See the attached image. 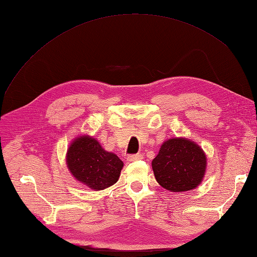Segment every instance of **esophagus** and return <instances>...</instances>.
I'll return each instance as SVG.
<instances>
[{
	"label": "esophagus",
	"mask_w": 257,
	"mask_h": 257,
	"mask_svg": "<svg viewBox=\"0 0 257 257\" xmlns=\"http://www.w3.org/2000/svg\"><path fill=\"white\" fill-rule=\"evenodd\" d=\"M143 159V155H140V154H136V155H129L128 157H127V160L128 161H137V160H141Z\"/></svg>",
	"instance_id": "1"
}]
</instances>
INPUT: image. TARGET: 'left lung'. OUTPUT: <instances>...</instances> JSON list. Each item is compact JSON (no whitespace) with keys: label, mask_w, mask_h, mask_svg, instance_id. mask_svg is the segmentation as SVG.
Wrapping results in <instances>:
<instances>
[{"label":"left lung","mask_w":257,"mask_h":257,"mask_svg":"<svg viewBox=\"0 0 257 257\" xmlns=\"http://www.w3.org/2000/svg\"><path fill=\"white\" fill-rule=\"evenodd\" d=\"M206 168L204 152L193 141L169 139L152 160L155 177L162 188L182 192L198 187Z\"/></svg>","instance_id":"obj_1"}]
</instances>
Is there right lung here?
Wrapping results in <instances>:
<instances>
[{"mask_svg":"<svg viewBox=\"0 0 257 257\" xmlns=\"http://www.w3.org/2000/svg\"><path fill=\"white\" fill-rule=\"evenodd\" d=\"M66 162L78 181L97 191L116 183L123 167V162L116 155L103 150L99 143L90 137L73 141Z\"/></svg>","mask_w":257,"mask_h":257,"instance_id":"right-lung-1","label":"right lung"}]
</instances>
